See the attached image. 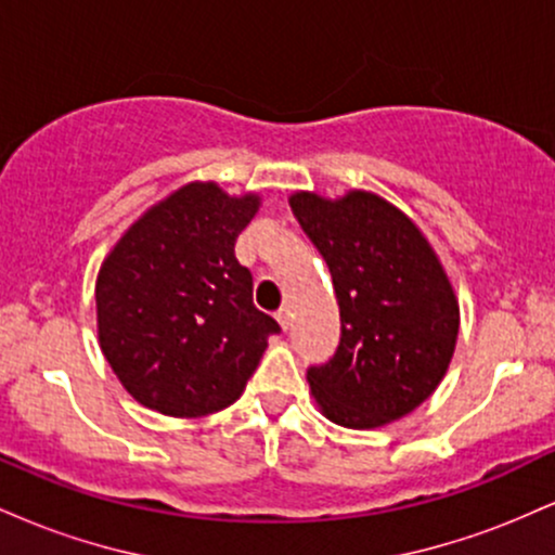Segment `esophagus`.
I'll return each mask as SVG.
<instances>
[{
    "label": "esophagus",
    "instance_id": "esophagus-1",
    "mask_svg": "<svg viewBox=\"0 0 555 555\" xmlns=\"http://www.w3.org/2000/svg\"><path fill=\"white\" fill-rule=\"evenodd\" d=\"M276 321H279V326H282L284 331L289 328V310H286V308L279 310V313H276Z\"/></svg>",
    "mask_w": 555,
    "mask_h": 555
}]
</instances>
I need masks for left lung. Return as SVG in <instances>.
<instances>
[{"label": "left lung", "mask_w": 555, "mask_h": 555, "mask_svg": "<svg viewBox=\"0 0 555 555\" xmlns=\"http://www.w3.org/2000/svg\"><path fill=\"white\" fill-rule=\"evenodd\" d=\"M289 206L339 299V347L308 367L323 415L344 428L404 417L441 384L460 334V305L436 253L378 195L354 190L331 203L297 193Z\"/></svg>", "instance_id": "obj_1"}]
</instances>
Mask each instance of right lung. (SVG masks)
Instances as JSON below:
<instances>
[{
  "instance_id": "1",
  "label": "right lung",
  "mask_w": 555,
  "mask_h": 555,
  "mask_svg": "<svg viewBox=\"0 0 555 555\" xmlns=\"http://www.w3.org/2000/svg\"><path fill=\"white\" fill-rule=\"evenodd\" d=\"M258 197L188 184L117 242L95 282L99 339L140 404L171 417L224 410L279 334L253 305L234 242Z\"/></svg>"
}]
</instances>
